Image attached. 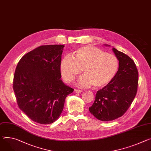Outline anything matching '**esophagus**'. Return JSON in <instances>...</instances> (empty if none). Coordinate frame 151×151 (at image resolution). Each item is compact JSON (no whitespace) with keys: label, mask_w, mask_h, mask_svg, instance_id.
<instances>
[{"label":"esophagus","mask_w":151,"mask_h":151,"mask_svg":"<svg viewBox=\"0 0 151 151\" xmlns=\"http://www.w3.org/2000/svg\"><path fill=\"white\" fill-rule=\"evenodd\" d=\"M75 93H81L83 91L81 90H79V89H75Z\"/></svg>","instance_id":"obj_1"}]
</instances>
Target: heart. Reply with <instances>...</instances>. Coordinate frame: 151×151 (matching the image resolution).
<instances>
[{
	"instance_id": "b5f03b06",
	"label": "heart",
	"mask_w": 151,
	"mask_h": 151,
	"mask_svg": "<svg viewBox=\"0 0 151 151\" xmlns=\"http://www.w3.org/2000/svg\"><path fill=\"white\" fill-rule=\"evenodd\" d=\"M118 68L119 61L116 56L92 46L76 49L73 58L65 56L60 63L61 75L67 83L73 81L83 70L84 76L78 82L82 87L106 86L114 78Z\"/></svg>"
}]
</instances>
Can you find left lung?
I'll return each mask as SVG.
<instances>
[{"label": "left lung", "instance_id": "left-lung-1", "mask_svg": "<svg viewBox=\"0 0 151 151\" xmlns=\"http://www.w3.org/2000/svg\"><path fill=\"white\" fill-rule=\"evenodd\" d=\"M113 51L119 61L118 71L111 83L97 91L89 108L96 118L104 122L115 120L126 113L138 87L139 73L134 61L114 47Z\"/></svg>", "mask_w": 151, "mask_h": 151}]
</instances>
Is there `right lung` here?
Listing matches in <instances>:
<instances>
[{"label": "right lung", "instance_id": "obj_1", "mask_svg": "<svg viewBox=\"0 0 151 151\" xmlns=\"http://www.w3.org/2000/svg\"><path fill=\"white\" fill-rule=\"evenodd\" d=\"M64 45L41 46L27 53L16 67L13 90L18 106L32 120L47 125L61 114L65 98L73 89L61 79Z\"/></svg>", "mask_w": 151, "mask_h": 151}]
</instances>
